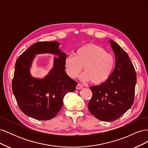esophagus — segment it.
Here are the masks:
<instances>
[{
    "label": "esophagus",
    "instance_id": "34e87169",
    "mask_svg": "<svg viewBox=\"0 0 148 148\" xmlns=\"http://www.w3.org/2000/svg\"><path fill=\"white\" fill-rule=\"evenodd\" d=\"M83 88V86H82V85L81 84L78 83V84H77V89H82Z\"/></svg>",
    "mask_w": 148,
    "mask_h": 148
}]
</instances>
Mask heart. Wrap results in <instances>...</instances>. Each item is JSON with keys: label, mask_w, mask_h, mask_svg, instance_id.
<instances>
[{"label": "heart", "mask_w": 148, "mask_h": 148, "mask_svg": "<svg viewBox=\"0 0 148 148\" xmlns=\"http://www.w3.org/2000/svg\"><path fill=\"white\" fill-rule=\"evenodd\" d=\"M115 58L104 48L95 44H87L77 49L75 56L68 55L64 60L66 72L71 78H76L84 67L81 79L100 84L106 82L112 73Z\"/></svg>", "instance_id": "heart-1"}]
</instances>
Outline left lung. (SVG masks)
<instances>
[{
	"mask_svg": "<svg viewBox=\"0 0 148 148\" xmlns=\"http://www.w3.org/2000/svg\"><path fill=\"white\" fill-rule=\"evenodd\" d=\"M115 55V68L106 82L90 87L92 96L88 109L95 117L104 122L120 118L133 104L136 75L128 55L110 40Z\"/></svg>",
	"mask_w": 148,
	"mask_h": 148,
	"instance_id": "1",
	"label": "left lung"
}]
</instances>
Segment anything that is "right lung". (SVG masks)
<instances>
[{
    "label": "right lung",
    "mask_w": 148,
    "mask_h": 148,
    "mask_svg": "<svg viewBox=\"0 0 148 148\" xmlns=\"http://www.w3.org/2000/svg\"><path fill=\"white\" fill-rule=\"evenodd\" d=\"M57 41L38 42L30 46L18 58L12 80V91L20 110L26 115L39 120L53 118L63 106L65 95L75 90L77 82L65 72L66 55L60 51ZM49 53L58 56L54 66L44 79L30 74L35 54Z\"/></svg>",
    "instance_id": "right-lung-1"
}]
</instances>
